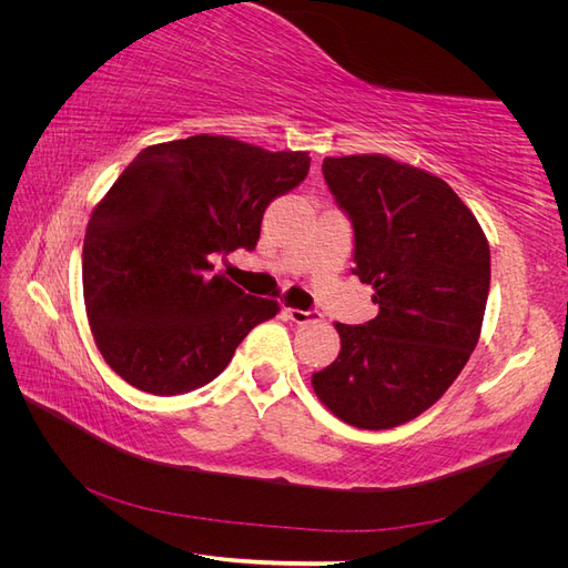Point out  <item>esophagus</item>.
I'll return each instance as SVG.
<instances>
[{
  "label": "esophagus",
  "mask_w": 568,
  "mask_h": 568,
  "mask_svg": "<svg viewBox=\"0 0 568 568\" xmlns=\"http://www.w3.org/2000/svg\"><path fill=\"white\" fill-rule=\"evenodd\" d=\"M284 315L296 322V324H307V322H315L320 320V313L317 311H296V307H284Z\"/></svg>",
  "instance_id": "obj_1"
}]
</instances>
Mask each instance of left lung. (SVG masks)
<instances>
[{
  "label": "left lung",
  "mask_w": 568,
  "mask_h": 568,
  "mask_svg": "<svg viewBox=\"0 0 568 568\" xmlns=\"http://www.w3.org/2000/svg\"><path fill=\"white\" fill-rule=\"evenodd\" d=\"M353 227L351 270L374 286L365 324H336L338 357L313 374L317 398L357 428L419 417L474 353L490 288V248L448 182L382 153L324 159Z\"/></svg>",
  "instance_id": "obj_1"
}]
</instances>
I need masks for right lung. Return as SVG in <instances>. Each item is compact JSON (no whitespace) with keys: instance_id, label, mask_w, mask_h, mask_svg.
Listing matches in <instances>:
<instances>
[{"instance_id":"obj_1","label":"right lung","mask_w":568,"mask_h":568,"mask_svg":"<svg viewBox=\"0 0 568 568\" xmlns=\"http://www.w3.org/2000/svg\"><path fill=\"white\" fill-rule=\"evenodd\" d=\"M311 170L305 151L196 134L149 146L88 225L84 307L111 369L153 395L211 384L239 343L280 313L222 277L213 257L253 251L267 205Z\"/></svg>"}]
</instances>
